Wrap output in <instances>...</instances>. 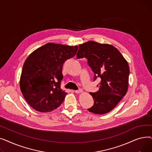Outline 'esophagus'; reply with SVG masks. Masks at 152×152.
<instances>
[{"label":"esophagus","instance_id":"34e87169","mask_svg":"<svg viewBox=\"0 0 152 152\" xmlns=\"http://www.w3.org/2000/svg\"><path fill=\"white\" fill-rule=\"evenodd\" d=\"M83 92V90L82 89H79V90H76L75 91V92L76 94H79V93H81Z\"/></svg>","mask_w":152,"mask_h":152}]
</instances>
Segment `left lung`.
Returning a JSON list of instances; mask_svg holds the SVG:
<instances>
[{"label":"left lung","mask_w":152,"mask_h":152,"mask_svg":"<svg viewBox=\"0 0 152 152\" xmlns=\"http://www.w3.org/2000/svg\"><path fill=\"white\" fill-rule=\"evenodd\" d=\"M77 58L87 59L94 72V81L97 77L99 90L90 92L94 105L92 113L103 115L112 110L126 95L128 89L129 67L122 54L114 46L89 41L79 45Z\"/></svg>","instance_id":"8db88e82"}]
</instances>
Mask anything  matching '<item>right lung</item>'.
<instances>
[{
    "instance_id": "obj_1",
    "label": "right lung",
    "mask_w": 152,
    "mask_h": 152,
    "mask_svg": "<svg viewBox=\"0 0 152 152\" xmlns=\"http://www.w3.org/2000/svg\"><path fill=\"white\" fill-rule=\"evenodd\" d=\"M78 47L47 43L32 52L23 65L20 89L29 105L40 112L57 108L67 93L61 89L63 65Z\"/></svg>"
}]
</instances>
